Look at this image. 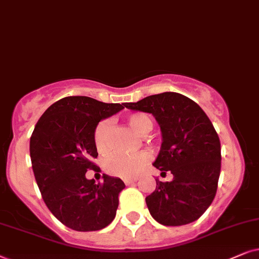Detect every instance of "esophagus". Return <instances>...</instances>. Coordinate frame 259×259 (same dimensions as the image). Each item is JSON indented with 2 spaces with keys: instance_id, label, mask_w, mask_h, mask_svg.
Masks as SVG:
<instances>
[{
  "instance_id": "1",
  "label": "esophagus",
  "mask_w": 259,
  "mask_h": 259,
  "mask_svg": "<svg viewBox=\"0 0 259 259\" xmlns=\"http://www.w3.org/2000/svg\"><path fill=\"white\" fill-rule=\"evenodd\" d=\"M137 180L136 179H124V184H125L126 186H129V185H133V184H135Z\"/></svg>"
}]
</instances>
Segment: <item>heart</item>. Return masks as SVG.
Wrapping results in <instances>:
<instances>
[{"label": "heart", "mask_w": 259, "mask_h": 259, "mask_svg": "<svg viewBox=\"0 0 259 259\" xmlns=\"http://www.w3.org/2000/svg\"><path fill=\"white\" fill-rule=\"evenodd\" d=\"M129 126L137 135L146 136L153 129V120L144 113H133L126 118ZM112 123L110 119H103L98 123L95 130V146L99 153H105L110 147V133H111ZM149 162V155L139 153L135 155L113 154L106 157L104 161V169L112 177L124 179L136 178L142 173Z\"/></svg>", "instance_id": "1"}]
</instances>
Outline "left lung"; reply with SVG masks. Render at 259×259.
I'll use <instances>...</instances> for the list:
<instances>
[{
	"label": "left lung",
	"mask_w": 259,
	"mask_h": 259,
	"mask_svg": "<svg viewBox=\"0 0 259 259\" xmlns=\"http://www.w3.org/2000/svg\"><path fill=\"white\" fill-rule=\"evenodd\" d=\"M126 109L151 113L162 134L160 153L153 163L173 180H156L146 198L150 214L164 226L195 222L214 199L222 165L220 141L207 115L194 101L177 92H163L125 103Z\"/></svg>",
	"instance_id": "8db88e82"
}]
</instances>
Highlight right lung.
Masks as SVG:
<instances>
[{
  "mask_svg": "<svg viewBox=\"0 0 259 259\" xmlns=\"http://www.w3.org/2000/svg\"><path fill=\"white\" fill-rule=\"evenodd\" d=\"M122 109L124 104L72 96L52 104L34 127L29 153L37 187L52 214L72 230H102L116 217L124 182L104 174L103 184H96L85 174L99 169L92 162L98 156V123Z\"/></svg>",
  "mask_w": 259,
  "mask_h": 259,
  "instance_id": "add662e5",
  "label": "right lung"
}]
</instances>
